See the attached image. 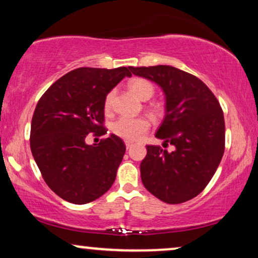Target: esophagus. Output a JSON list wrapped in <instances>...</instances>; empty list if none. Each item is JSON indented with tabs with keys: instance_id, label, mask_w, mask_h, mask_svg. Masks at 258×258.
I'll return each instance as SVG.
<instances>
[{
	"instance_id": "34e87169",
	"label": "esophagus",
	"mask_w": 258,
	"mask_h": 258,
	"mask_svg": "<svg viewBox=\"0 0 258 258\" xmlns=\"http://www.w3.org/2000/svg\"><path fill=\"white\" fill-rule=\"evenodd\" d=\"M125 144H126V148H127V149H130V148H131V147L133 146L132 142H128V141H126V142H125Z\"/></svg>"
}]
</instances>
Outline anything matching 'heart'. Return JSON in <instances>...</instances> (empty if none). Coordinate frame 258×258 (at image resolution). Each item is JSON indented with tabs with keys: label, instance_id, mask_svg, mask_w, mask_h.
Segmentation results:
<instances>
[{
	"label": "heart",
	"instance_id": "heart-1",
	"mask_svg": "<svg viewBox=\"0 0 258 258\" xmlns=\"http://www.w3.org/2000/svg\"><path fill=\"white\" fill-rule=\"evenodd\" d=\"M128 88L130 91L133 92V93L142 100L150 99L154 96V92H155V88H154V85L152 82L141 78L131 80V81L128 82ZM115 94H116V91L111 90L105 96L104 110L106 112L111 111L112 104H114ZM149 109L154 116H160V115H162V112H164V108H162V105L159 104V103H153ZM149 128L150 122L149 120L146 119V117L122 116L120 117L119 120L115 121L114 125H112V132L128 142H135L141 139L144 135H146Z\"/></svg>",
	"mask_w": 258,
	"mask_h": 258
}]
</instances>
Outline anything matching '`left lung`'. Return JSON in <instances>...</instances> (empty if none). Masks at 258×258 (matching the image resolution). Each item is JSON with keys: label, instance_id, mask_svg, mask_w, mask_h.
I'll use <instances>...</instances> for the list:
<instances>
[{"label": "left lung", "instance_id": "8db88e82", "mask_svg": "<svg viewBox=\"0 0 258 258\" xmlns=\"http://www.w3.org/2000/svg\"><path fill=\"white\" fill-rule=\"evenodd\" d=\"M132 74L158 84L166 96V114L141 162L142 182L164 203L182 204L199 195L220 165L226 143L223 111L215 94L191 74L170 65L128 67Z\"/></svg>", "mask_w": 258, "mask_h": 258}]
</instances>
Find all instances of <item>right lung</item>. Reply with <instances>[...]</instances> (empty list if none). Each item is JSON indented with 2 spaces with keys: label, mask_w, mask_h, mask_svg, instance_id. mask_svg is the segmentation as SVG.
<instances>
[{
  "label": "right lung",
  "mask_w": 258,
  "mask_h": 258,
  "mask_svg": "<svg viewBox=\"0 0 258 258\" xmlns=\"http://www.w3.org/2000/svg\"><path fill=\"white\" fill-rule=\"evenodd\" d=\"M128 68H79L42 94L31 120L30 148L46 184L69 203H91L110 189L126 146L111 135L88 146V133L105 135L104 99Z\"/></svg>",
  "instance_id": "obj_1"
}]
</instances>
